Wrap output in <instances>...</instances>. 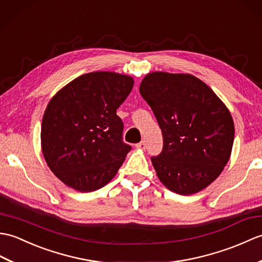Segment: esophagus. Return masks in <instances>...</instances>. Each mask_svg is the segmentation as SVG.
Masks as SVG:
<instances>
[{"label":"esophagus","mask_w":262,"mask_h":262,"mask_svg":"<svg viewBox=\"0 0 262 262\" xmlns=\"http://www.w3.org/2000/svg\"><path fill=\"white\" fill-rule=\"evenodd\" d=\"M136 147L139 148V149H146V142H144V141L139 142V143L136 144Z\"/></svg>","instance_id":"obj_1"}]
</instances>
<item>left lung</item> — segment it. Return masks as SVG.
Wrapping results in <instances>:
<instances>
[{
  "instance_id": "1",
  "label": "left lung",
  "mask_w": 262,
  "mask_h": 262,
  "mask_svg": "<svg viewBox=\"0 0 262 262\" xmlns=\"http://www.w3.org/2000/svg\"><path fill=\"white\" fill-rule=\"evenodd\" d=\"M162 132L164 146L151 157L157 176L180 195L207 187L228 164L234 140L229 110L201 79L156 72L140 85Z\"/></svg>"
}]
</instances>
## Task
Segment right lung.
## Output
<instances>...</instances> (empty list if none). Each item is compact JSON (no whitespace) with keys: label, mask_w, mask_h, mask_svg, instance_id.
<instances>
[{"label":"right lung","mask_w":262,"mask_h":262,"mask_svg":"<svg viewBox=\"0 0 262 262\" xmlns=\"http://www.w3.org/2000/svg\"><path fill=\"white\" fill-rule=\"evenodd\" d=\"M133 87L125 75H82L51 98L41 125L43 157L69 187L93 191L105 186L131 150L116 110Z\"/></svg>","instance_id":"right-lung-1"}]
</instances>
